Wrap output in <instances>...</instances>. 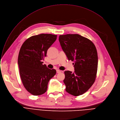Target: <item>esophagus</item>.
I'll use <instances>...</instances> for the list:
<instances>
[{
  "label": "esophagus",
  "mask_w": 120,
  "mask_h": 120,
  "mask_svg": "<svg viewBox=\"0 0 120 120\" xmlns=\"http://www.w3.org/2000/svg\"><path fill=\"white\" fill-rule=\"evenodd\" d=\"M56 71H57V73H60V72H61V71H60V70H56Z\"/></svg>",
  "instance_id": "esophagus-1"
}]
</instances>
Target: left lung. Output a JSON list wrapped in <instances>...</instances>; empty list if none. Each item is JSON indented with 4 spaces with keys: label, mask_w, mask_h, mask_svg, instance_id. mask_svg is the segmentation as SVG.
Instances as JSON below:
<instances>
[{
    "label": "left lung",
    "mask_w": 120,
    "mask_h": 120,
    "mask_svg": "<svg viewBox=\"0 0 120 120\" xmlns=\"http://www.w3.org/2000/svg\"><path fill=\"white\" fill-rule=\"evenodd\" d=\"M59 40L68 59L73 61L74 72L65 71L66 91L78 96L86 92L95 82L98 54L91 41L79 34L60 35Z\"/></svg>",
    "instance_id": "8db88e82"
}]
</instances>
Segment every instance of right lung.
Returning a JSON list of instances; mask_svg holds the SVG:
<instances>
[{
    "mask_svg": "<svg viewBox=\"0 0 120 120\" xmlns=\"http://www.w3.org/2000/svg\"><path fill=\"white\" fill-rule=\"evenodd\" d=\"M57 35L41 34L26 39L20 49L18 64L23 86L35 96L44 94L50 79L56 73L55 69H48L42 61L48 49L57 39Z\"/></svg>",
    "mask_w": 120,
    "mask_h": 120,
    "instance_id": "obj_1",
    "label": "right lung"
}]
</instances>
